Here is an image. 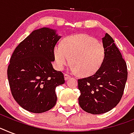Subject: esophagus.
Wrapping results in <instances>:
<instances>
[{
	"instance_id": "esophagus-1",
	"label": "esophagus",
	"mask_w": 134,
	"mask_h": 134,
	"mask_svg": "<svg viewBox=\"0 0 134 134\" xmlns=\"http://www.w3.org/2000/svg\"><path fill=\"white\" fill-rule=\"evenodd\" d=\"M71 76H69V74H65V75H64V77H65V80H67L69 79V77H70Z\"/></svg>"
}]
</instances>
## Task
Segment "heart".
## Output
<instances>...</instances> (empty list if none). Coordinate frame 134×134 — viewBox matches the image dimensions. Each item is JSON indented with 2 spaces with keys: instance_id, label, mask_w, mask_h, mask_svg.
<instances>
[{
  "instance_id": "1",
  "label": "heart",
  "mask_w": 134,
  "mask_h": 134,
  "mask_svg": "<svg viewBox=\"0 0 134 134\" xmlns=\"http://www.w3.org/2000/svg\"><path fill=\"white\" fill-rule=\"evenodd\" d=\"M102 43L86 34L69 36L54 48L57 69L61 70L69 65L71 58V70L82 76H90L98 70L104 58Z\"/></svg>"
}]
</instances>
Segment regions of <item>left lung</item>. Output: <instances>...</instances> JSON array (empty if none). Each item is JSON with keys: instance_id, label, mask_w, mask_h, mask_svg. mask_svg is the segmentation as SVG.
Masks as SVG:
<instances>
[{"instance_id": "8db88e82", "label": "left lung", "mask_w": 134, "mask_h": 134, "mask_svg": "<svg viewBox=\"0 0 134 134\" xmlns=\"http://www.w3.org/2000/svg\"><path fill=\"white\" fill-rule=\"evenodd\" d=\"M104 58L94 75L78 80L80 106L85 112L100 114L116 106L123 94L127 69L114 41L108 33L102 38Z\"/></svg>"}]
</instances>
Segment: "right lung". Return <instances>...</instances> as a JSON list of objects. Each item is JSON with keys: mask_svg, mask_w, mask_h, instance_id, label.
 <instances>
[{"mask_svg": "<svg viewBox=\"0 0 134 134\" xmlns=\"http://www.w3.org/2000/svg\"><path fill=\"white\" fill-rule=\"evenodd\" d=\"M60 37L55 30L43 27L32 31L12 54L9 84L14 99L26 110L42 113L56 105V87L65 83L63 74L52 65Z\"/></svg>", "mask_w": 134, "mask_h": 134, "instance_id": "add662e5", "label": "right lung"}]
</instances>
